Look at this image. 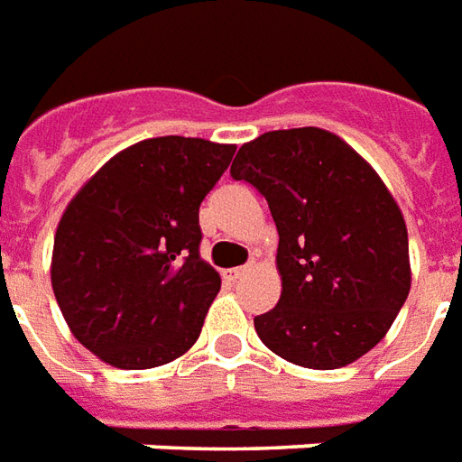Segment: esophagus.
I'll use <instances>...</instances> for the list:
<instances>
[{
    "instance_id": "34e87169",
    "label": "esophagus",
    "mask_w": 462,
    "mask_h": 462,
    "mask_svg": "<svg viewBox=\"0 0 462 462\" xmlns=\"http://www.w3.org/2000/svg\"><path fill=\"white\" fill-rule=\"evenodd\" d=\"M246 273V268L244 266H238V268H226L224 271V278L226 281H238V278L244 276Z\"/></svg>"
}]
</instances>
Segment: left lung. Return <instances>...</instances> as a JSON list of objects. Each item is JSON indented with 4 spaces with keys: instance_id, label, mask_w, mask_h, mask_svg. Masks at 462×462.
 Listing matches in <instances>:
<instances>
[{
    "instance_id": "left-lung-1",
    "label": "left lung",
    "mask_w": 462,
    "mask_h": 462,
    "mask_svg": "<svg viewBox=\"0 0 462 462\" xmlns=\"http://www.w3.org/2000/svg\"><path fill=\"white\" fill-rule=\"evenodd\" d=\"M231 176L266 196L281 299L254 319L286 361L333 371L385 338L411 291L408 228L393 194L341 136L278 129L238 149Z\"/></svg>"
}]
</instances>
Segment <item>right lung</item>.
Masks as SVG:
<instances>
[{"mask_svg":"<svg viewBox=\"0 0 462 462\" xmlns=\"http://www.w3.org/2000/svg\"><path fill=\"white\" fill-rule=\"evenodd\" d=\"M234 143L156 136L111 156L64 208L51 289L74 338L124 371L156 368L199 338L221 289L199 256V206Z\"/></svg>","mask_w":462,"mask_h":462,"instance_id":"add662e5","label":"right lung"}]
</instances>
